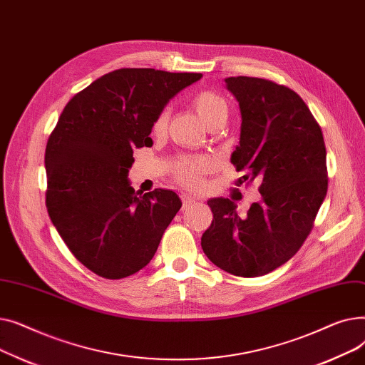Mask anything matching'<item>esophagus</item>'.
I'll return each mask as SVG.
<instances>
[{"label": "esophagus", "mask_w": 365, "mask_h": 365, "mask_svg": "<svg viewBox=\"0 0 365 365\" xmlns=\"http://www.w3.org/2000/svg\"><path fill=\"white\" fill-rule=\"evenodd\" d=\"M182 202H183V208H186V207H190L192 204H195L197 200L194 197L185 194V195H182Z\"/></svg>", "instance_id": "obj_1"}]
</instances>
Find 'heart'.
Masks as SVG:
<instances>
[{
  "instance_id": "heart-1",
  "label": "heart",
  "mask_w": 365,
  "mask_h": 365,
  "mask_svg": "<svg viewBox=\"0 0 365 365\" xmlns=\"http://www.w3.org/2000/svg\"><path fill=\"white\" fill-rule=\"evenodd\" d=\"M192 106L200 120L207 125L217 118H226L227 106L220 94L212 90L198 91L192 98ZM170 118V109L165 108L160 112L155 123H153V133L161 134L165 131ZM212 161L207 158L200 160H183L178 167V179L190 187H198L201 185V176L212 168Z\"/></svg>"
}]
</instances>
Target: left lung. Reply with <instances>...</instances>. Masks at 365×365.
<instances>
[{
	"mask_svg": "<svg viewBox=\"0 0 365 365\" xmlns=\"http://www.w3.org/2000/svg\"><path fill=\"white\" fill-rule=\"evenodd\" d=\"M241 112L240 145L231 163L244 180L260 182V201L247 215L229 198H212L213 222L201 237L207 257L244 278L269 274L290 260L309 235L327 195L322 131L289 87L253 76H229Z\"/></svg>",
	"mask_w": 365,
	"mask_h": 365,
	"instance_id": "8db88e82",
	"label": "left lung"
}]
</instances>
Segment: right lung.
<instances>
[{
    "label": "right lung",
    "instance_id": "1",
    "mask_svg": "<svg viewBox=\"0 0 365 365\" xmlns=\"http://www.w3.org/2000/svg\"><path fill=\"white\" fill-rule=\"evenodd\" d=\"M201 73L112 71L68 102L46 148L47 212L72 255L99 277L121 279L155 255L182 207L168 189L136 192L128 170L152 146L160 112Z\"/></svg>",
    "mask_w": 365,
    "mask_h": 365
}]
</instances>
